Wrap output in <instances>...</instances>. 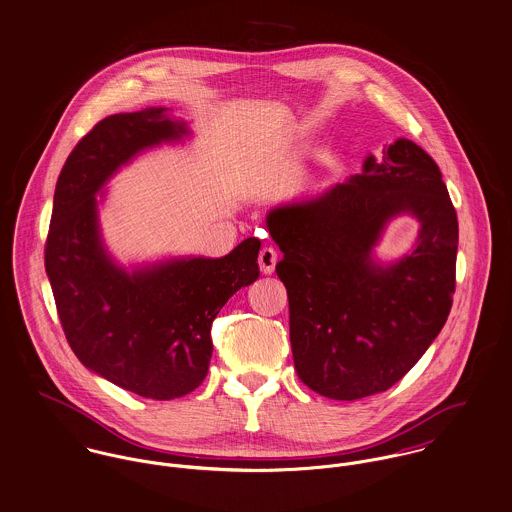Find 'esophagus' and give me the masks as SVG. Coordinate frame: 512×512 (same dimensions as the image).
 I'll return each mask as SVG.
<instances>
[{
	"mask_svg": "<svg viewBox=\"0 0 512 512\" xmlns=\"http://www.w3.org/2000/svg\"><path fill=\"white\" fill-rule=\"evenodd\" d=\"M277 259H279V253H277L275 247H263L259 251V269H261V273L271 275L275 271Z\"/></svg>",
	"mask_w": 512,
	"mask_h": 512,
	"instance_id": "1",
	"label": "esophagus"
}]
</instances>
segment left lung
<instances>
[{"label":"left lung","instance_id":"obj_1","mask_svg":"<svg viewBox=\"0 0 512 512\" xmlns=\"http://www.w3.org/2000/svg\"><path fill=\"white\" fill-rule=\"evenodd\" d=\"M410 211L417 247L391 268L370 249L384 224ZM283 251L290 345L300 381L322 397L355 400L391 389L444 328L452 310L457 214L436 161L398 139L324 196L273 210Z\"/></svg>","mask_w":512,"mask_h":512}]
</instances>
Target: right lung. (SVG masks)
<instances>
[{
  "label": "right lung",
  "instance_id": "add662e5",
  "mask_svg": "<svg viewBox=\"0 0 512 512\" xmlns=\"http://www.w3.org/2000/svg\"><path fill=\"white\" fill-rule=\"evenodd\" d=\"M163 108L96 123L68 155L55 190L45 269L76 357L139 397L172 400L208 375L212 322L229 296L259 279L255 237L222 259L171 261L125 273L102 249L94 194L137 151L186 129Z\"/></svg>",
  "mask_w": 512,
  "mask_h": 512
}]
</instances>
